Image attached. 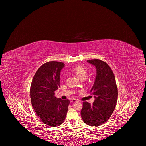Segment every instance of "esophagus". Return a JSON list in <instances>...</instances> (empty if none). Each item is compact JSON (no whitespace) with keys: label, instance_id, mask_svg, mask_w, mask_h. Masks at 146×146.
<instances>
[{"label":"esophagus","instance_id":"34e87169","mask_svg":"<svg viewBox=\"0 0 146 146\" xmlns=\"http://www.w3.org/2000/svg\"><path fill=\"white\" fill-rule=\"evenodd\" d=\"M77 101V99H72L70 100V102H72V103H75V102H76Z\"/></svg>","mask_w":146,"mask_h":146}]
</instances>
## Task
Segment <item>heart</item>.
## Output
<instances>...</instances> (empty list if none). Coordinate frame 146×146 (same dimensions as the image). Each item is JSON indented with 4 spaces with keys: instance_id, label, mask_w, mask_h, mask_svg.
I'll use <instances>...</instances> for the list:
<instances>
[{
    "instance_id": "heart-1",
    "label": "heart",
    "mask_w": 146,
    "mask_h": 146,
    "mask_svg": "<svg viewBox=\"0 0 146 146\" xmlns=\"http://www.w3.org/2000/svg\"><path fill=\"white\" fill-rule=\"evenodd\" d=\"M72 72L80 79H85L88 75L87 69L83 66L77 65L72 69Z\"/></svg>"
}]
</instances>
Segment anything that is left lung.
Here are the masks:
<instances>
[{"label": "left lung", "instance_id": "1", "mask_svg": "<svg viewBox=\"0 0 146 146\" xmlns=\"http://www.w3.org/2000/svg\"><path fill=\"white\" fill-rule=\"evenodd\" d=\"M87 62L96 69L95 80L91 90L95 100L92 105L83 102L81 116L88 125L99 126L112 115L117 102L118 89L114 74L107 63L98 59Z\"/></svg>", "mask_w": 146, "mask_h": 146}]
</instances>
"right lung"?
Wrapping results in <instances>:
<instances>
[{
	"label": "right lung",
	"instance_id": "1",
	"mask_svg": "<svg viewBox=\"0 0 146 146\" xmlns=\"http://www.w3.org/2000/svg\"><path fill=\"white\" fill-rule=\"evenodd\" d=\"M65 64L51 61L41 65L33 78L30 96L32 107L40 120L48 126H59L66 118L70 101L55 96L60 87V73Z\"/></svg>",
	"mask_w": 146,
	"mask_h": 146
}]
</instances>
